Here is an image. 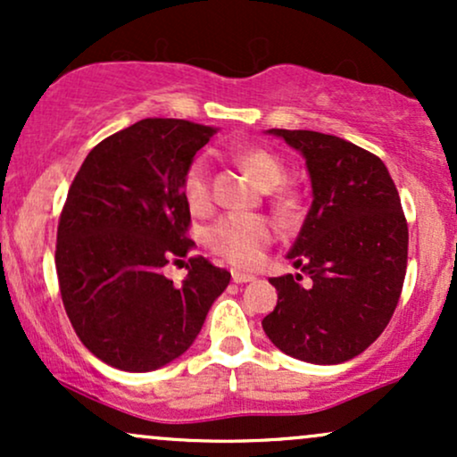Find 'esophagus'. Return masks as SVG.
<instances>
[{
	"label": "esophagus",
	"mask_w": 457,
	"mask_h": 457,
	"mask_svg": "<svg viewBox=\"0 0 457 457\" xmlns=\"http://www.w3.org/2000/svg\"><path fill=\"white\" fill-rule=\"evenodd\" d=\"M253 279H255L253 275H246V272H240V270H232L234 283H246V281H253Z\"/></svg>",
	"instance_id": "obj_1"
}]
</instances>
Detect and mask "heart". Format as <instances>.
<instances>
[{
  "instance_id": "1",
  "label": "heart",
  "mask_w": 457,
  "mask_h": 457,
  "mask_svg": "<svg viewBox=\"0 0 457 457\" xmlns=\"http://www.w3.org/2000/svg\"><path fill=\"white\" fill-rule=\"evenodd\" d=\"M236 161L264 191H272L286 180L283 161L264 148L240 150ZM182 195L193 212H206L211 208V167L204 156L188 162L182 176ZM279 206L290 208L292 202L287 197H279ZM272 236L275 229L269 219L258 214H228L208 228L206 245L229 264L255 269L264 260V251L272 243Z\"/></svg>"
}]
</instances>
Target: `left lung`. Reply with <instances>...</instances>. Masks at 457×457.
Returning <instances> with one entry per match:
<instances>
[{"instance_id": "obj_1", "label": "left lung", "mask_w": 457, "mask_h": 457, "mask_svg": "<svg viewBox=\"0 0 457 457\" xmlns=\"http://www.w3.org/2000/svg\"><path fill=\"white\" fill-rule=\"evenodd\" d=\"M305 156L313 202L287 260L272 277L277 307L262 320L281 353L316 365L354 359L378 339L400 301L408 225L385 162L316 130L270 129Z\"/></svg>"}]
</instances>
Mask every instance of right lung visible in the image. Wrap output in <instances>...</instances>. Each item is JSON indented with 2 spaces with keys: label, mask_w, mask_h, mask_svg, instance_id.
Masks as SVG:
<instances>
[{
  "label": "right lung",
  "mask_w": 457,
  "mask_h": 457,
  "mask_svg": "<svg viewBox=\"0 0 457 457\" xmlns=\"http://www.w3.org/2000/svg\"><path fill=\"white\" fill-rule=\"evenodd\" d=\"M217 129L145 118L83 161L60 214L55 269L77 337L124 371L171 363L202 330L229 272L188 258L182 286L162 275L191 249L182 176Z\"/></svg>",
  "instance_id": "1"
}]
</instances>
